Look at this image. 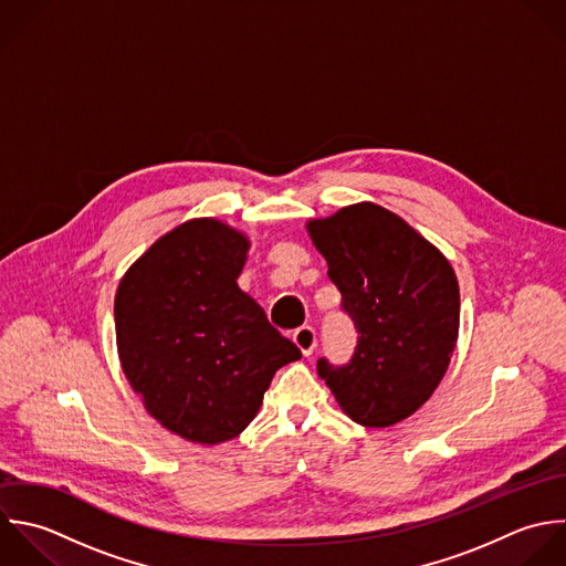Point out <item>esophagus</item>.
Listing matches in <instances>:
<instances>
[{
    "mask_svg": "<svg viewBox=\"0 0 566 566\" xmlns=\"http://www.w3.org/2000/svg\"><path fill=\"white\" fill-rule=\"evenodd\" d=\"M293 342L295 346L302 350L304 357H311L315 346H317V335H315V328L313 326H302L293 333Z\"/></svg>",
    "mask_w": 566,
    "mask_h": 566,
    "instance_id": "1",
    "label": "esophagus"
}]
</instances>
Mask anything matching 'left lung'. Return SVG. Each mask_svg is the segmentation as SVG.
I'll use <instances>...</instances> for the list:
<instances>
[{
    "label": "left lung",
    "mask_w": 566,
    "mask_h": 566,
    "mask_svg": "<svg viewBox=\"0 0 566 566\" xmlns=\"http://www.w3.org/2000/svg\"><path fill=\"white\" fill-rule=\"evenodd\" d=\"M308 233L359 335L348 364L317 361L319 377L353 421H403L432 397L457 346L461 300L450 262L373 202L313 220Z\"/></svg>",
    "instance_id": "left-lung-1"
}]
</instances>
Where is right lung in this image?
Here are the masks:
<instances>
[{"label": "right lung", "instance_id": "1", "mask_svg": "<svg viewBox=\"0 0 566 566\" xmlns=\"http://www.w3.org/2000/svg\"><path fill=\"white\" fill-rule=\"evenodd\" d=\"M247 249L235 229L189 220L154 242L116 291L125 377L160 426L193 443L238 437L275 370L302 357L238 289Z\"/></svg>", "mask_w": 566, "mask_h": 566}]
</instances>
